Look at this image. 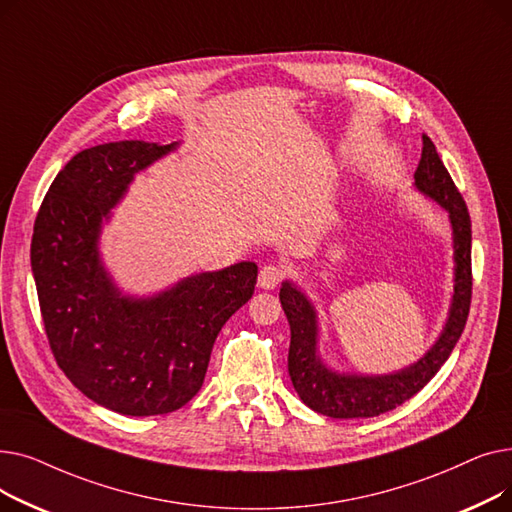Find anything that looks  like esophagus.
I'll list each match as a JSON object with an SVG mask.
<instances>
[{
    "label": "esophagus",
    "mask_w": 512,
    "mask_h": 512,
    "mask_svg": "<svg viewBox=\"0 0 512 512\" xmlns=\"http://www.w3.org/2000/svg\"><path fill=\"white\" fill-rule=\"evenodd\" d=\"M284 276H286L284 265L270 263V265L261 267V272H259V286L265 288V290H274L276 286H280V282L284 280Z\"/></svg>",
    "instance_id": "esophagus-1"
}]
</instances>
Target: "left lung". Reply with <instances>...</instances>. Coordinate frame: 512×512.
Segmentation results:
<instances>
[{"label": "left lung", "mask_w": 512, "mask_h": 512, "mask_svg": "<svg viewBox=\"0 0 512 512\" xmlns=\"http://www.w3.org/2000/svg\"><path fill=\"white\" fill-rule=\"evenodd\" d=\"M415 186L450 213L454 240V294L450 315L436 344L411 367L388 375H348L328 369L317 357V315L305 294L290 282L280 288V303L290 324L288 373L294 390L315 413L334 419L378 417L415 396L450 357L471 307V218L463 195L452 182L436 145L423 137Z\"/></svg>", "instance_id": "8db88e82"}]
</instances>
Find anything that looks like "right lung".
Listing matches in <instances>:
<instances>
[{"label": "right lung", "instance_id": "obj_1", "mask_svg": "<svg viewBox=\"0 0 512 512\" xmlns=\"http://www.w3.org/2000/svg\"><path fill=\"white\" fill-rule=\"evenodd\" d=\"M172 149L120 141L76 153L33 228L31 265L53 357L85 396L132 417L172 413L201 390L215 338L257 284V265L240 261L130 299L103 270V218L134 174Z\"/></svg>", "mask_w": 512, "mask_h": 512}]
</instances>
